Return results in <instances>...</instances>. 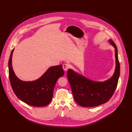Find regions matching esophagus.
<instances>
[{"instance_id": "1", "label": "esophagus", "mask_w": 132, "mask_h": 132, "mask_svg": "<svg viewBox=\"0 0 132 132\" xmlns=\"http://www.w3.org/2000/svg\"><path fill=\"white\" fill-rule=\"evenodd\" d=\"M63 70L64 71H67L68 69L69 68V64L68 63H64L63 64Z\"/></svg>"}]
</instances>
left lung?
I'll return each instance as SVG.
<instances>
[{
	"mask_svg": "<svg viewBox=\"0 0 132 132\" xmlns=\"http://www.w3.org/2000/svg\"><path fill=\"white\" fill-rule=\"evenodd\" d=\"M115 48L116 67L114 73L110 79L104 82H97L75 72L71 69L67 72V76L76 102L83 107H93L108 102L117 88L120 76V63L118 49L114 42L110 40Z\"/></svg>",
	"mask_w": 132,
	"mask_h": 132,
	"instance_id": "left-lung-1",
	"label": "left lung"
}]
</instances>
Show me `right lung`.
<instances>
[{
	"label": "right lung",
	"mask_w": 132,
	"mask_h": 132,
	"mask_svg": "<svg viewBox=\"0 0 132 132\" xmlns=\"http://www.w3.org/2000/svg\"><path fill=\"white\" fill-rule=\"evenodd\" d=\"M12 50L9 61V78L12 88L17 97L29 105L45 106L52 101L55 85L58 78L64 75L62 65L52 67L34 81H24L16 77L12 66Z\"/></svg>",
	"instance_id": "add662e5"
}]
</instances>
